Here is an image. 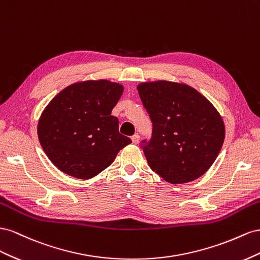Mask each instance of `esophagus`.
I'll use <instances>...</instances> for the list:
<instances>
[{"instance_id":"34e87169","label":"esophagus","mask_w":260,"mask_h":260,"mask_svg":"<svg viewBox=\"0 0 260 260\" xmlns=\"http://www.w3.org/2000/svg\"><path fill=\"white\" fill-rule=\"evenodd\" d=\"M132 142H133V144L137 145V144L139 143V135H134V136H132Z\"/></svg>"}]
</instances>
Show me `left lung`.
Returning <instances> with one entry per match:
<instances>
[{"mask_svg": "<svg viewBox=\"0 0 260 260\" xmlns=\"http://www.w3.org/2000/svg\"><path fill=\"white\" fill-rule=\"evenodd\" d=\"M139 97L152 122V137L143 149L152 171L171 184L204 175L224 142V123L205 95L186 84L142 83Z\"/></svg>", "mask_w": 260, "mask_h": 260, "instance_id": "left-lung-1", "label": "left lung"}]
</instances>
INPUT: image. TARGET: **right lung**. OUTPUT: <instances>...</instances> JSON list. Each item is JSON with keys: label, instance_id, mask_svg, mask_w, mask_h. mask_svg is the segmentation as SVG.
Here are the masks:
<instances>
[{"label": "right lung", "instance_id": "1", "mask_svg": "<svg viewBox=\"0 0 260 260\" xmlns=\"http://www.w3.org/2000/svg\"><path fill=\"white\" fill-rule=\"evenodd\" d=\"M124 87L107 79L64 88L43 110L38 137L51 162L65 174L88 180L111 166L132 140L111 115Z\"/></svg>", "mask_w": 260, "mask_h": 260}]
</instances>
